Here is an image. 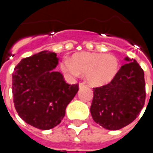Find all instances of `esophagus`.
Segmentation results:
<instances>
[{
	"instance_id": "esophagus-1",
	"label": "esophagus",
	"mask_w": 153,
	"mask_h": 153,
	"mask_svg": "<svg viewBox=\"0 0 153 153\" xmlns=\"http://www.w3.org/2000/svg\"><path fill=\"white\" fill-rule=\"evenodd\" d=\"M79 88H84V87H86V85H85L83 83H79Z\"/></svg>"
}]
</instances>
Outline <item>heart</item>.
I'll use <instances>...</instances> for the list:
<instances>
[{"instance_id": "heart-1", "label": "heart", "mask_w": 153, "mask_h": 153, "mask_svg": "<svg viewBox=\"0 0 153 153\" xmlns=\"http://www.w3.org/2000/svg\"><path fill=\"white\" fill-rule=\"evenodd\" d=\"M118 59L111 54L79 52L72 56L71 60L64 59L60 69L70 77L86 75L92 86H102L111 83L119 71Z\"/></svg>"}]
</instances>
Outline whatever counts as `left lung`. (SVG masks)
Masks as SVG:
<instances>
[{
	"mask_svg": "<svg viewBox=\"0 0 153 153\" xmlns=\"http://www.w3.org/2000/svg\"><path fill=\"white\" fill-rule=\"evenodd\" d=\"M125 60L128 63L122 65L111 83L93 88L91 115L97 124L109 130L129 125L144 106V72L135 60Z\"/></svg>",
	"mask_w": 153,
	"mask_h": 153,
	"instance_id": "8db88e82",
	"label": "left lung"
}]
</instances>
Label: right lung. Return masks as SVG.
Wrapping results in <instances>:
<instances>
[{
	"instance_id": "right-lung-1",
	"label": "right lung",
	"mask_w": 153,
	"mask_h": 153,
	"mask_svg": "<svg viewBox=\"0 0 153 153\" xmlns=\"http://www.w3.org/2000/svg\"><path fill=\"white\" fill-rule=\"evenodd\" d=\"M55 52L42 51L22 59L12 74V93L16 111L27 124L47 130L63 120L65 109L79 91L55 71Z\"/></svg>"
}]
</instances>
